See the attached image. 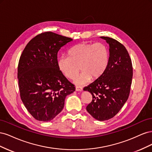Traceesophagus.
I'll return each mask as SVG.
<instances>
[{"label": "esophagus", "instance_id": "1", "mask_svg": "<svg viewBox=\"0 0 152 152\" xmlns=\"http://www.w3.org/2000/svg\"><path fill=\"white\" fill-rule=\"evenodd\" d=\"M82 87L80 86H76L75 87V91H82Z\"/></svg>", "mask_w": 152, "mask_h": 152}]
</instances>
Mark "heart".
<instances>
[{"mask_svg":"<svg viewBox=\"0 0 152 152\" xmlns=\"http://www.w3.org/2000/svg\"><path fill=\"white\" fill-rule=\"evenodd\" d=\"M68 54L70 57L61 56L58 58V66L64 75L72 79L77 74L79 66L82 72L73 79L77 85L85 84L91 79H98L108 65V50L102 43L82 42L73 47Z\"/></svg>","mask_w":152,"mask_h":152,"instance_id":"1","label":"heart"}]
</instances>
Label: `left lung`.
Returning a JSON list of instances; mask_svg holds the SVG:
<instances>
[{"instance_id":"8db88e82","label":"left lung","mask_w":152,"mask_h":152,"mask_svg":"<svg viewBox=\"0 0 152 152\" xmlns=\"http://www.w3.org/2000/svg\"><path fill=\"white\" fill-rule=\"evenodd\" d=\"M109 45V58L103 74L84 88L93 96L86 110L99 121L113 118L127 102L132 78V66L127 49L115 39L100 37Z\"/></svg>"}]
</instances>
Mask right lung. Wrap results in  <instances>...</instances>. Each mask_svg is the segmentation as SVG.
Wrapping results in <instances>:
<instances>
[{
	"label": "right lung",
	"instance_id": "add662e5",
	"mask_svg": "<svg viewBox=\"0 0 152 152\" xmlns=\"http://www.w3.org/2000/svg\"><path fill=\"white\" fill-rule=\"evenodd\" d=\"M73 39L48 31L26 45L18 67V84L25 107L36 120L48 122L60 113L74 85L58 66V52Z\"/></svg>",
	"mask_w": 152,
	"mask_h": 152
}]
</instances>
